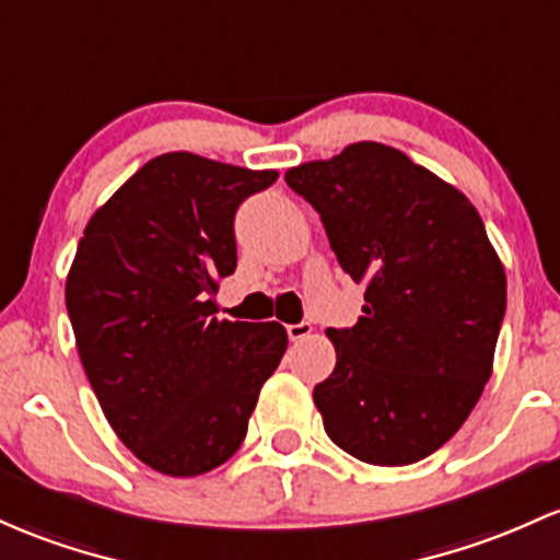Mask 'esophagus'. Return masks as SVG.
<instances>
[{"mask_svg": "<svg viewBox=\"0 0 560 560\" xmlns=\"http://www.w3.org/2000/svg\"><path fill=\"white\" fill-rule=\"evenodd\" d=\"M313 331V327L308 322H300V324H290V327H287V335H290V340L292 342H298V340H305V337H308Z\"/></svg>", "mask_w": 560, "mask_h": 560, "instance_id": "obj_1", "label": "esophagus"}]
</instances>
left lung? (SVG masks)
I'll return each instance as SVG.
<instances>
[{
  "label": "left lung",
  "instance_id": "obj_1",
  "mask_svg": "<svg viewBox=\"0 0 560 560\" xmlns=\"http://www.w3.org/2000/svg\"><path fill=\"white\" fill-rule=\"evenodd\" d=\"M322 214L364 316L327 329L337 364L313 388L342 452L383 468L446 444L491 377L505 268L468 196L390 145L364 143L287 170Z\"/></svg>",
  "mask_w": 560,
  "mask_h": 560
}]
</instances>
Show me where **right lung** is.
<instances>
[{
	"mask_svg": "<svg viewBox=\"0 0 560 560\" xmlns=\"http://www.w3.org/2000/svg\"><path fill=\"white\" fill-rule=\"evenodd\" d=\"M276 177L162 153L79 238L66 279L79 359L121 444L164 476H201L236 454L287 350L281 324L218 318L214 303L236 270L238 205Z\"/></svg>",
	"mask_w": 560,
	"mask_h": 560,
	"instance_id": "right-lung-1",
	"label": "right lung"
}]
</instances>
